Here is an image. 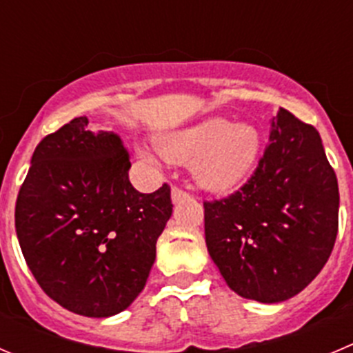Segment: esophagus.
Returning a JSON list of instances; mask_svg holds the SVG:
<instances>
[{
    "instance_id": "34e87169",
    "label": "esophagus",
    "mask_w": 353,
    "mask_h": 353,
    "mask_svg": "<svg viewBox=\"0 0 353 353\" xmlns=\"http://www.w3.org/2000/svg\"><path fill=\"white\" fill-rule=\"evenodd\" d=\"M187 196H189V194H187L185 190L179 189V187H173V189H171V201H173V204L180 203V201L185 199Z\"/></svg>"
}]
</instances>
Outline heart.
Instances as JSON below:
<instances>
[{"mask_svg": "<svg viewBox=\"0 0 353 353\" xmlns=\"http://www.w3.org/2000/svg\"><path fill=\"white\" fill-rule=\"evenodd\" d=\"M166 159L190 161L192 176L203 189L225 192L236 189L253 171L261 149L256 126L225 117H211L182 130L163 133L156 139ZM137 156L154 164L156 157L145 147H137Z\"/></svg>", "mask_w": 353, "mask_h": 353, "instance_id": "obj_1", "label": "heart"}]
</instances>
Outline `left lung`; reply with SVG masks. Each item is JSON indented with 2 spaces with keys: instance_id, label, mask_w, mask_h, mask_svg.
Masks as SVG:
<instances>
[{
  "instance_id": "8db88e82",
  "label": "left lung",
  "mask_w": 353,
  "mask_h": 353,
  "mask_svg": "<svg viewBox=\"0 0 353 353\" xmlns=\"http://www.w3.org/2000/svg\"><path fill=\"white\" fill-rule=\"evenodd\" d=\"M338 208V180L321 135L279 109L251 179L232 196L204 203L208 251L234 293L279 303L303 291L325 265Z\"/></svg>"
}]
</instances>
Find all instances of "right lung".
I'll return each mask as SVG.
<instances>
[{
  "mask_svg": "<svg viewBox=\"0 0 353 353\" xmlns=\"http://www.w3.org/2000/svg\"><path fill=\"white\" fill-rule=\"evenodd\" d=\"M123 140L81 116L36 147L15 206L29 270L52 300L74 314L110 317L142 293L170 220V187L132 185Z\"/></svg>",
  "mask_w": 353,
  "mask_h": 353,
  "instance_id": "add662e5",
  "label": "right lung"
}]
</instances>
